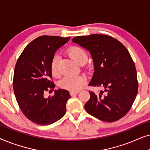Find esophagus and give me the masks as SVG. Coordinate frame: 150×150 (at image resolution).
I'll list each match as a JSON object with an SVG mask.
<instances>
[{"instance_id": "obj_1", "label": "esophagus", "mask_w": 150, "mask_h": 150, "mask_svg": "<svg viewBox=\"0 0 150 150\" xmlns=\"http://www.w3.org/2000/svg\"><path fill=\"white\" fill-rule=\"evenodd\" d=\"M79 91H70V95L71 96H74L76 94H78Z\"/></svg>"}]
</instances>
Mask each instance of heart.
<instances>
[{"instance_id": "heart-1", "label": "heart", "mask_w": 150, "mask_h": 150, "mask_svg": "<svg viewBox=\"0 0 150 150\" xmlns=\"http://www.w3.org/2000/svg\"><path fill=\"white\" fill-rule=\"evenodd\" d=\"M69 56L72 57L78 64L83 62H87L88 57L87 52L83 48L78 46L71 47L68 50ZM59 57L55 55L52 59L50 64V70L54 76H58L59 74L58 69ZM87 82V79L83 76H66L59 83V86L62 89L70 91H78L81 89Z\"/></svg>"}]
</instances>
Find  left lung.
<instances>
[{
  "label": "left lung",
  "instance_id": "obj_1",
  "mask_svg": "<svg viewBox=\"0 0 150 150\" xmlns=\"http://www.w3.org/2000/svg\"><path fill=\"white\" fill-rule=\"evenodd\" d=\"M72 42L89 51L94 73L89 85L102 87L104 91H89L85 104L88 113L98 120L115 122L126 115L138 92L134 63L126 47L117 40L106 35L77 36Z\"/></svg>",
  "mask_w": 150,
  "mask_h": 150
}]
</instances>
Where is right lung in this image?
<instances>
[{
  "label": "right lung",
  "instance_id": "obj_1",
  "mask_svg": "<svg viewBox=\"0 0 150 150\" xmlns=\"http://www.w3.org/2000/svg\"><path fill=\"white\" fill-rule=\"evenodd\" d=\"M70 37L40 36L24 48L16 63L13 74L14 93L23 114L39 125H50L60 120L66 112L70 98L68 91L54 90V95L45 97L46 91H54L50 81L51 61L57 50Z\"/></svg>",
  "mask_w": 150,
  "mask_h": 150
}]
</instances>
